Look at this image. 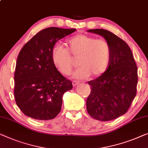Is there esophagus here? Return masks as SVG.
Here are the masks:
<instances>
[{"instance_id": "34e87169", "label": "esophagus", "mask_w": 148, "mask_h": 148, "mask_svg": "<svg viewBox=\"0 0 148 148\" xmlns=\"http://www.w3.org/2000/svg\"><path fill=\"white\" fill-rule=\"evenodd\" d=\"M79 81H77V80L73 81V86H76V85L79 84Z\"/></svg>"}]
</instances>
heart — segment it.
I'll list each match as a JSON object with an SVG mask.
<instances>
[{
	"instance_id": "b5f03b06",
	"label": "heart",
	"mask_w": 148,
	"mask_h": 148,
	"mask_svg": "<svg viewBox=\"0 0 148 148\" xmlns=\"http://www.w3.org/2000/svg\"><path fill=\"white\" fill-rule=\"evenodd\" d=\"M111 46L106 39L79 34L70 38L65 49L57 46L52 51V61L57 70L68 75L78 59L79 68L73 74L76 79H85L91 75L96 77L108 69L111 59Z\"/></svg>"
}]
</instances>
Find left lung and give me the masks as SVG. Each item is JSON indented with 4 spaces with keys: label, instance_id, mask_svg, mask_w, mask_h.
Listing matches in <instances>:
<instances>
[{
    "label": "left lung",
    "instance_id": "8db88e82",
    "mask_svg": "<svg viewBox=\"0 0 148 148\" xmlns=\"http://www.w3.org/2000/svg\"><path fill=\"white\" fill-rule=\"evenodd\" d=\"M87 31L104 37L110 45L111 52L107 70L88 82L91 93L87 99V110L97 120H113L127 112L136 97L138 67L131 49L123 39L108 30Z\"/></svg>",
    "mask_w": 148,
    "mask_h": 148
}]
</instances>
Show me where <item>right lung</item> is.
<instances>
[{
	"mask_svg": "<svg viewBox=\"0 0 148 148\" xmlns=\"http://www.w3.org/2000/svg\"><path fill=\"white\" fill-rule=\"evenodd\" d=\"M75 31L47 28L21 49L14 71V95L16 105L27 116L49 120L61 111L63 95L73 85L55 67L52 51L59 40Z\"/></svg>",
	"mask_w": 148,
	"mask_h": 148,
	"instance_id": "add662e5",
	"label": "right lung"
}]
</instances>
